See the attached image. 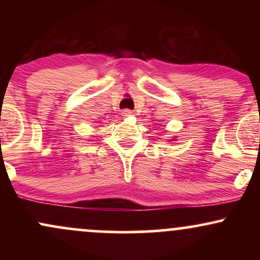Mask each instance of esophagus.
Masks as SVG:
<instances>
[{
  "mask_svg": "<svg viewBox=\"0 0 260 260\" xmlns=\"http://www.w3.org/2000/svg\"><path fill=\"white\" fill-rule=\"evenodd\" d=\"M121 115L123 116V117H128V116L132 115V111H131V110H123V111L121 112Z\"/></svg>",
  "mask_w": 260,
  "mask_h": 260,
  "instance_id": "obj_1",
  "label": "esophagus"
}]
</instances>
